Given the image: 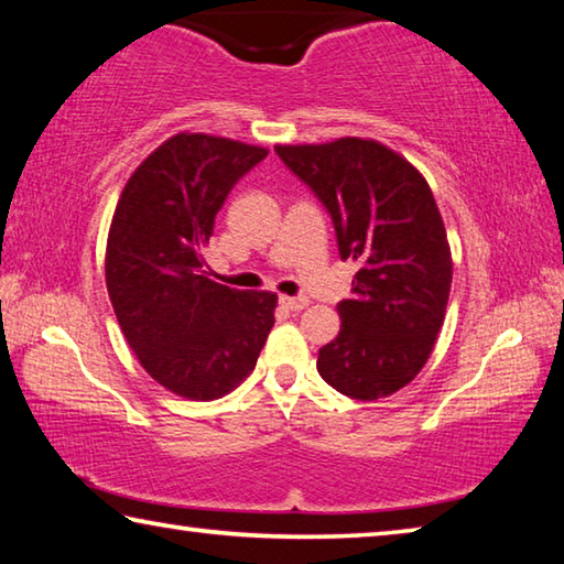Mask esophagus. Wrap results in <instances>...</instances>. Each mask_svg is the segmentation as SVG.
I'll use <instances>...</instances> for the list:
<instances>
[{
	"mask_svg": "<svg viewBox=\"0 0 564 564\" xmlns=\"http://www.w3.org/2000/svg\"><path fill=\"white\" fill-rule=\"evenodd\" d=\"M281 305L289 311H303L308 305V299H303V295H299V299L295 295H281Z\"/></svg>",
	"mask_w": 564,
	"mask_h": 564,
	"instance_id": "esophagus-1",
	"label": "esophagus"
}]
</instances>
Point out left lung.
I'll use <instances>...</instances> for the list:
<instances>
[{
	"instance_id": "1",
	"label": "left lung",
	"mask_w": 564,
	"mask_h": 564,
	"mask_svg": "<svg viewBox=\"0 0 564 564\" xmlns=\"http://www.w3.org/2000/svg\"><path fill=\"white\" fill-rule=\"evenodd\" d=\"M275 154L330 212L340 259L358 263L318 373L348 398L393 395L431 358L451 295L453 256L433 191L376 139L279 144Z\"/></svg>"
}]
</instances>
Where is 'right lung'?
<instances>
[{
  "label": "right lung",
  "instance_id": "right-lung-1",
  "mask_svg": "<svg viewBox=\"0 0 564 564\" xmlns=\"http://www.w3.org/2000/svg\"><path fill=\"white\" fill-rule=\"evenodd\" d=\"M269 149L178 131L123 186L107 238V291L141 368L169 393L216 400L251 376L279 295L208 279L218 208Z\"/></svg>",
  "mask_w": 564,
  "mask_h": 564
}]
</instances>
